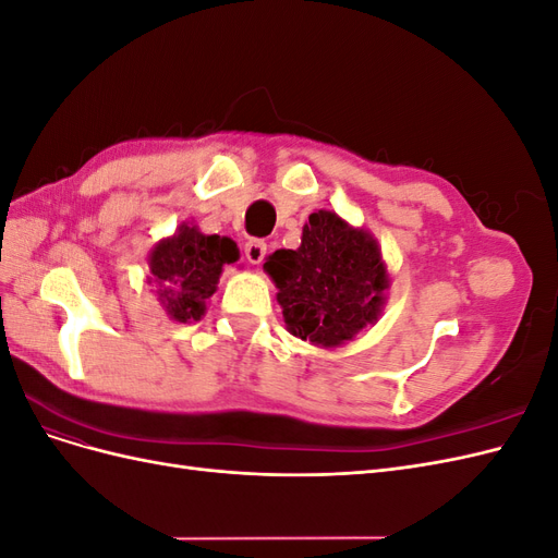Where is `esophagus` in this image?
I'll return each mask as SVG.
<instances>
[{
	"mask_svg": "<svg viewBox=\"0 0 558 558\" xmlns=\"http://www.w3.org/2000/svg\"><path fill=\"white\" fill-rule=\"evenodd\" d=\"M244 253H246V260L251 265H260L265 253H267V244H265V240H248L244 244Z\"/></svg>",
	"mask_w": 558,
	"mask_h": 558,
	"instance_id": "esophagus-1",
	"label": "esophagus"
}]
</instances>
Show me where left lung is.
<instances>
[{
	"label": "left lung",
	"mask_w": 558,
	"mask_h": 558,
	"mask_svg": "<svg viewBox=\"0 0 558 558\" xmlns=\"http://www.w3.org/2000/svg\"><path fill=\"white\" fill-rule=\"evenodd\" d=\"M265 272L279 289L286 328L324 349L342 347L375 324L386 302L377 240L326 209L310 216L295 251L279 248L267 258Z\"/></svg>",
	"instance_id": "8db88e82"
}]
</instances>
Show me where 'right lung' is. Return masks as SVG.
<instances>
[{"label": "right lung", "instance_id": "1", "mask_svg": "<svg viewBox=\"0 0 558 558\" xmlns=\"http://www.w3.org/2000/svg\"><path fill=\"white\" fill-rule=\"evenodd\" d=\"M238 258L240 248L230 238L202 234L197 226L181 223L172 238L160 240L150 251L148 283H156L167 316L191 324L205 316L223 265Z\"/></svg>", "mask_w": 558, "mask_h": 558}]
</instances>
